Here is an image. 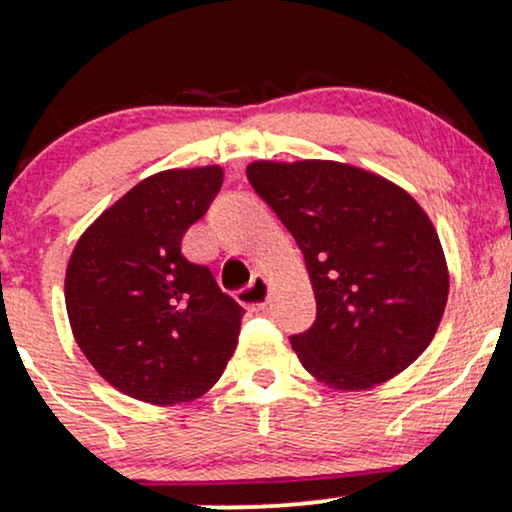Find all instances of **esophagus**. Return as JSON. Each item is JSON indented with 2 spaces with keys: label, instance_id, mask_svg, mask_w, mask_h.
Returning a JSON list of instances; mask_svg holds the SVG:
<instances>
[{
  "label": "esophagus",
  "instance_id": "1",
  "mask_svg": "<svg viewBox=\"0 0 512 512\" xmlns=\"http://www.w3.org/2000/svg\"><path fill=\"white\" fill-rule=\"evenodd\" d=\"M238 298H240V303L248 305V308H252V310L264 308L269 301V281L264 279L262 274H257L255 279L245 286V289L238 291Z\"/></svg>",
  "mask_w": 512,
  "mask_h": 512
}]
</instances>
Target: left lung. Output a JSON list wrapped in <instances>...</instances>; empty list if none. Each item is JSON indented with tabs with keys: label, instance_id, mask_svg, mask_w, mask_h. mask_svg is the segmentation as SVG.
Masks as SVG:
<instances>
[{
	"label": "left lung",
	"instance_id": "1",
	"mask_svg": "<svg viewBox=\"0 0 512 512\" xmlns=\"http://www.w3.org/2000/svg\"><path fill=\"white\" fill-rule=\"evenodd\" d=\"M248 180L305 257L317 315L291 346L308 373L337 390H368L424 354L450 279L414 197L337 161H255Z\"/></svg>",
	"mask_w": 512,
	"mask_h": 512
}]
</instances>
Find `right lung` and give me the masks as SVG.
I'll return each instance as SVG.
<instances>
[{"label": "right lung", "mask_w": 512, "mask_h": 512, "mask_svg": "<svg viewBox=\"0 0 512 512\" xmlns=\"http://www.w3.org/2000/svg\"><path fill=\"white\" fill-rule=\"evenodd\" d=\"M219 166L163 170L105 209L72 252L64 279L69 325L91 366L149 404L190 402L221 378L243 305L182 236L219 195Z\"/></svg>", "instance_id": "1"}]
</instances>
